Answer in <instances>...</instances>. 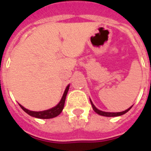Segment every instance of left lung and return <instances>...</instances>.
Instances as JSON below:
<instances>
[{
  "label": "left lung",
  "instance_id": "obj_1",
  "mask_svg": "<svg viewBox=\"0 0 151 151\" xmlns=\"http://www.w3.org/2000/svg\"><path fill=\"white\" fill-rule=\"evenodd\" d=\"M91 104L92 105V108L94 109V111L96 112V113H98L99 115H100V116H108V117H111V116H121V115H124V114H125L127 111H129L131 109V108L133 107H130L129 108H128L127 110L125 111H120V112H106V111H102L100 110H99L97 108H95V106L93 104V103L91 102Z\"/></svg>",
  "mask_w": 151,
  "mask_h": 151
}]
</instances>
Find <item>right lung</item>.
I'll return each instance as SVG.
<instances>
[{
  "mask_svg": "<svg viewBox=\"0 0 151 151\" xmlns=\"http://www.w3.org/2000/svg\"><path fill=\"white\" fill-rule=\"evenodd\" d=\"M69 85L66 87L65 91V93L62 96V99L60 101V103L56 105V107L51 108V109H48V110H46V111H30L27 108H25L24 107H22V105H20V107L22 108V109L27 112L28 115H30L31 116L36 117V118H40V119H51V118H53V117L57 116L58 115L60 114V112L62 111L63 108H64V106H65V98L66 95H67V93H68V91H69Z\"/></svg>",
  "mask_w": 151,
  "mask_h": 151,
  "instance_id": "obj_1",
  "label": "right lung"
}]
</instances>
